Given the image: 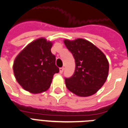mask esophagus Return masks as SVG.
I'll return each mask as SVG.
<instances>
[{
  "label": "esophagus",
  "mask_w": 128,
  "mask_h": 128,
  "mask_svg": "<svg viewBox=\"0 0 128 128\" xmlns=\"http://www.w3.org/2000/svg\"><path fill=\"white\" fill-rule=\"evenodd\" d=\"M64 67L60 68V70H59V71H60V74H62V73H63V72H64Z\"/></svg>",
  "instance_id": "1"
}]
</instances>
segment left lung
<instances>
[{"label":"left lung","mask_w":128,"mask_h":128,"mask_svg":"<svg viewBox=\"0 0 128 128\" xmlns=\"http://www.w3.org/2000/svg\"><path fill=\"white\" fill-rule=\"evenodd\" d=\"M64 43L76 62L74 75L65 78L66 87L80 97L93 95L107 80L109 66L106 55L94 44L82 38L64 40Z\"/></svg>","instance_id":"obj_1"}]
</instances>
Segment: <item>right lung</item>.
Listing matches in <instances>:
<instances>
[{
  "label": "right lung",
  "mask_w": 128,
  "mask_h": 128,
  "mask_svg": "<svg viewBox=\"0 0 128 128\" xmlns=\"http://www.w3.org/2000/svg\"><path fill=\"white\" fill-rule=\"evenodd\" d=\"M52 46L51 42L40 38L28 44L15 59V77L25 90L39 94L50 87L54 74L59 72L51 51Z\"/></svg>",
  "instance_id": "obj_1"
}]
</instances>
